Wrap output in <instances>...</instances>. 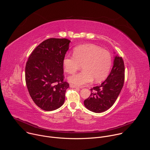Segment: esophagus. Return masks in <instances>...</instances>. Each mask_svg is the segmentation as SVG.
Masks as SVG:
<instances>
[{
    "label": "esophagus",
    "mask_w": 150,
    "mask_h": 150,
    "mask_svg": "<svg viewBox=\"0 0 150 150\" xmlns=\"http://www.w3.org/2000/svg\"><path fill=\"white\" fill-rule=\"evenodd\" d=\"M70 87L73 88H78V86H76V85H74V84H70Z\"/></svg>",
    "instance_id": "obj_1"
}]
</instances>
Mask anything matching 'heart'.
<instances>
[{"instance_id":"heart-1","label":"heart","mask_w":150,"mask_h":150,"mask_svg":"<svg viewBox=\"0 0 150 150\" xmlns=\"http://www.w3.org/2000/svg\"><path fill=\"white\" fill-rule=\"evenodd\" d=\"M73 54L64 57V70L72 74L82 65L83 71L70 76L68 78L69 82L82 86L93 79L96 82H101L108 75L112 63V55L108 50L95 45L86 44L74 48Z\"/></svg>"}]
</instances>
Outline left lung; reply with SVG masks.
Segmentation results:
<instances>
[{
    "label": "left lung",
    "mask_w": 150,
    "mask_h": 150,
    "mask_svg": "<svg viewBox=\"0 0 150 150\" xmlns=\"http://www.w3.org/2000/svg\"><path fill=\"white\" fill-rule=\"evenodd\" d=\"M125 65L123 59L115 57L113 66L107 79L93 87L90 96L84 100V105L89 110L101 113L108 110L115 103L123 86Z\"/></svg>",
    "instance_id": "left-lung-1"
}]
</instances>
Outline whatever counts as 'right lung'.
<instances>
[{"mask_svg":"<svg viewBox=\"0 0 150 150\" xmlns=\"http://www.w3.org/2000/svg\"><path fill=\"white\" fill-rule=\"evenodd\" d=\"M71 41L47 39L31 53L25 67V81L29 94L40 109L52 111L63 104L69 84L63 81V60Z\"/></svg>","mask_w":150,"mask_h":150,"instance_id":"obj_1","label":"right lung"}]
</instances>
